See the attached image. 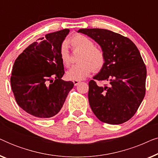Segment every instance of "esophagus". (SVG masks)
Instances as JSON below:
<instances>
[{"label":"esophagus","mask_w":158,"mask_h":158,"mask_svg":"<svg viewBox=\"0 0 158 158\" xmlns=\"http://www.w3.org/2000/svg\"><path fill=\"white\" fill-rule=\"evenodd\" d=\"M73 83H74V85L76 86L80 83V81H73Z\"/></svg>","instance_id":"esophagus-1"}]
</instances>
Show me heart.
<instances>
[{
	"label": "heart",
	"instance_id": "b5f03b06",
	"mask_svg": "<svg viewBox=\"0 0 158 158\" xmlns=\"http://www.w3.org/2000/svg\"><path fill=\"white\" fill-rule=\"evenodd\" d=\"M73 51H81L78 57L80 63L73 66L66 73L68 79L81 81L88 77L93 71L98 73L103 69L106 63V55L100 47L83 34H75L68 40ZM60 57L65 67L70 66L71 57L66 42L62 43L59 49Z\"/></svg>",
	"mask_w": 158,
	"mask_h": 158
}]
</instances>
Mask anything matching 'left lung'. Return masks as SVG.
<instances>
[{"mask_svg":"<svg viewBox=\"0 0 158 158\" xmlns=\"http://www.w3.org/2000/svg\"><path fill=\"white\" fill-rule=\"evenodd\" d=\"M96 41L106 55V63L88 83V100L93 112L101 122L120 124L130 119L144 96L147 69L139 49L129 38L103 29H81ZM107 80L109 85H97Z\"/></svg>","mask_w":158,"mask_h":158,"instance_id":"8db88e82","label":"left lung"}]
</instances>
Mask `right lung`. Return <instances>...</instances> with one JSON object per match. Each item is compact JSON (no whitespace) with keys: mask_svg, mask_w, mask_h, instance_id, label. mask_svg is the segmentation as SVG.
<instances>
[{"mask_svg":"<svg viewBox=\"0 0 158 158\" xmlns=\"http://www.w3.org/2000/svg\"><path fill=\"white\" fill-rule=\"evenodd\" d=\"M70 30L47 34L27 47L15 60L10 85L19 106L39 118L55 116L74 86L62 80L64 70L59 49Z\"/></svg>","mask_w":158,"mask_h":158,"instance_id":"1","label":"right lung"}]
</instances>
